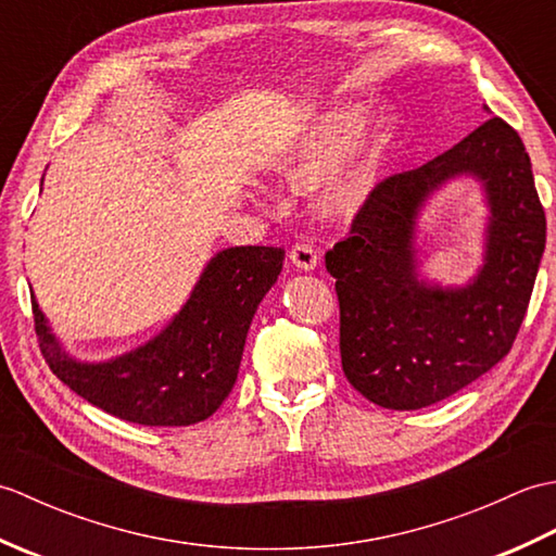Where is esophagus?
<instances>
[{
    "mask_svg": "<svg viewBox=\"0 0 556 556\" xmlns=\"http://www.w3.org/2000/svg\"><path fill=\"white\" fill-rule=\"evenodd\" d=\"M289 260L293 263V267L311 271L317 267V260H320V255H317V251L311 243H296L289 251Z\"/></svg>",
    "mask_w": 556,
    "mask_h": 556,
    "instance_id": "obj_1",
    "label": "esophagus"
}]
</instances>
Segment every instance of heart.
Instances as JSON below:
<instances>
[{"mask_svg": "<svg viewBox=\"0 0 556 556\" xmlns=\"http://www.w3.org/2000/svg\"><path fill=\"white\" fill-rule=\"evenodd\" d=\"M375 104L370 100L346 102L327 112L320 122L293 140L271 160L275 169L291 181H315L328 172L345 152L363 137L352 155L325 176L320 191L315 195V207L329 219H349L370 203L377 186L382 184L392 131L387 124L375 126L363 136L370 124Z\"/></svg>", "mask_w": 556, "mask_h": 556, "instance_id": "b5f03b06", "label": "heart"}]
</instances>
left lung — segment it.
I'll return each instance as SVG.
<instances>
[{"mask_svg": "<svg viewBox=\"0 0 556 556\" xmlns=\"http://www.w3.org/2000/svg\"><path fill=\"white\" fill-rule=\"evenodd\" d=\"M460 173L486 188V263L466 288H430L415 275V217L432 190ZM545 233L526 146L500 116L422 167L387 176L325 255L337 279L346 380L377 406L416 410L485 375L521 329Z\"/></svg>", "mask_w": 556, "mask_h": 556, "instance_id": "1", "label": "left lung"}]
</instances>
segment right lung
Masks as SVG:
<instances>
[{
  "label": "right lung",
  "mask_w": 556,
  "mask_h": 556,
  "mask_svg": "<svg viewBox=\"0 0 556 556\" xmlns=\"http://www.w3.org/2000/svg\"><path fill=\"white\" fill-rule=\"evenodd\" d=\"M285 248L236 245L210 260L179 315L131 353L80 363L59 346L33 301L35 334L50 370L78 396L128 422L181 428L210 418L239 375L248 327L275 287Z\"/></svg>",
  "instance_id": "obj_1"
}]
</instances>
